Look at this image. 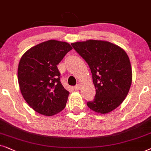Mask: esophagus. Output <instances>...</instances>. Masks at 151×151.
Instances as JSON below:
<instances>
[{
    "instance_id": "esophagus-1",
    "label": "esophagus",
    "mask_w": 151,
    "mask_h": 151,
    "mask_svg": "<svg viewBox=\"0 0 151 151\" xmlns=\"http://www.w3.org/2000/svg\"><path fill=\"white\" fill-rule=\"evenodd\" d=\"M74 89L75 90H79L80 89V84H77L74 87Z\"/></svg>"
}]
</instances>
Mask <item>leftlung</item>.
<instances>
[{
  "mask_svg": "<svg viewBox=\"0 0 151 151\" xmlns=\"http://www.w3.org/2000/svg\"><path fill=\"white\" fill-rule=\"evenodd\" d=\"M71 45L91 70L96 94L87 102L88 108L101 114L112 111L124 101L131 86L127 54L118 45L104 41L88 40Z\"/></svg>",
  "mask_w": 151,
  "mask_h": 151,
  "instance_id": "1",
  "label": "left lung"
}]
</instances>
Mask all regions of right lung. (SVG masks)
<instances>
[{"label": "right lung", "mask_w": 151, "mask_h": 151, "mask_svg": "<svg viewBox=\"0 0 151 151\" xmlns=\"http://www.w3.org/2000/svg\"><path fill=\"white\" fill-rule=\"evenodd\" d=\"M72 49L66 42L49 40L30 48L22 56L18 68L20 90L36 112L52 116L65 108L69 92L60 81L57 65Z\"/></svg>", "instance_id": "obj_1"}]
</instances>
